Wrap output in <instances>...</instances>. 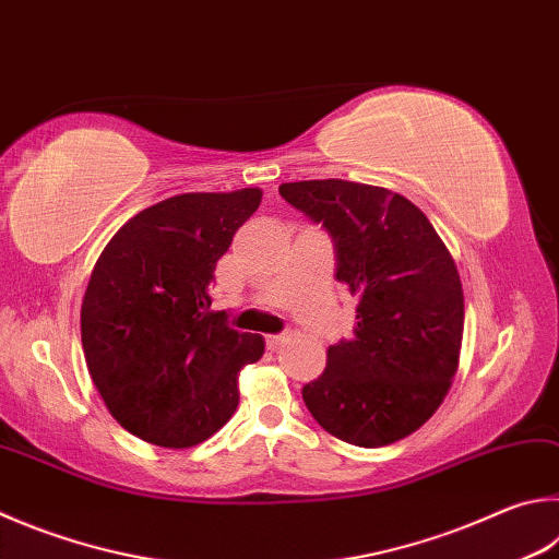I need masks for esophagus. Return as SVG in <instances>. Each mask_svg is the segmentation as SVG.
Here are the masks:
<instances>
[{"label":"esophagus","instance_id":"1","mask_svg":"<svg viewBox=\"0 0 559 559\" xmlns=\"http://www.w3.org/2000/svg\"><path fill=\"white\" fill-rule=\"evenodd\" d=\"M286 342H288L286 334H271V337H266V347H269L271 352H276V349H281Z\"/></svg>","mask_w":559,"mask_h":559}]
</instances>
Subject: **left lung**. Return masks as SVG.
Wrapping results in <instances>:
<instances>
[{"instance_id": "obj_1", "label": "left lung", "mask_w": 559, "mask_h": 559, "mask_svg": "<svg viewBox=\"0 0 559 559\" xmlns=\"http://www.w3.org/2000/svg\"><path fill=\"white\" fill-rule=\"evenodd\" d=\"M283 200L330 231L337 276L359 298L357 328L302 385L312 418L357 448L420 428L460 367L464 293L430 219L399 192L328 178L283 182Z\"/></svg>"}]
</instances>
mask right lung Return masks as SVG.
Segmentation results:
<instances>
[{
    "label": "right lung",
    "mask_w": 559,
    "mask_h": 559,
    "mask_svg": "<svg viewBox=\"0 0 559 559\" xmlns=\"http://www.w3.org/2000/svg\"><path fill=\"white\" fill-rule=\"evenodd\" d=\"M263 192H182L121 225L90 276L80 332L87 371L121 428L166 450L212 438L239 405V371L263 337L212 312L210 283Z\"/></svg>",
    "instance_id": "obj_1"
}]
</instances>
